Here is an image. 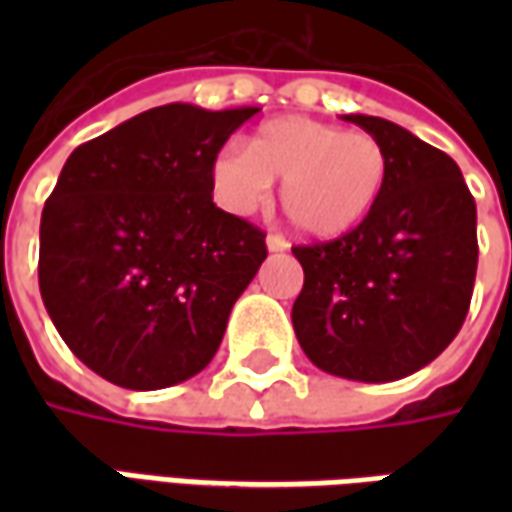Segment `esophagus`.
Listing matches in <instances>:
<instances>
[{
  "label": "esophagus",
  "instance_id": "obj_1",
  "mask_svg": "<svg viewBox=\"0 0 512 512\" xmlns=\"http://www.w3.org/2000/svg\"><path fill=\"white\" fill-rule=\"evenodd\" d=\"M266 246H268V252H285V249H288V241H285V238H282V235H277V233H271L266 238Z\"/></svg>",
  "mask_w": 512,
  "mask_h": 512
}]
</instances>
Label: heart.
Instances as JSON below:
<instances>
[{
	"instance_id": "1",
	"label": "heart",
	"mask_w": 512,
	"mask_h": 512,
	"mask_svg": "<svg viewBox=\"0 0 512 512\" xmlns=\"http://www.w3.org/2000/svg\"><path fill=\"white\" fill-rule=\"evenodd\" d=\"M389 178V158L376 136L343 131L312 117H274L257 128L246 150L222 147L211 183L224 208L252 213L282 180V208L299 233L332 241L373 213Z\"/></svg>"
}]
</instances>
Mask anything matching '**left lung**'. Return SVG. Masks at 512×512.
I'll list each match as a JSON object with an SVG mask.
<instances>
[{
  "mask_svg": "<svg viewBox=\"0 0 512 512\" xmlns=\"http://www.w3.org/2000/svg\"><path fill=\"white\" fill-rule=\"evenodd\" d=\"M345 120L384 145L386 189L348 235L293 246L304 288L290 318L323 373L386 384L430 365L461 332L477 274V208L439 147L384 117Z\"/></svg>",
  "mask_w": 512,
  "mask_h": 512,
  "instance_id": "obj_1",
  "label": "left lung"
}]
</instances>
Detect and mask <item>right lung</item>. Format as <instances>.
Segmentation results:
<instances>
[{
	"label": "right lung",
	"mask_w": 512,
	"mask_h": 512,
	"mask_svg": "<svg viewBox=\"0 0 512 512\" xmlns=\"http://www.w3.org/2000/svg\"><path fill=\"white\" fill-rule=\"evenodd\" d=\"M257 106L147 109L73 150L40 216L57 332L126 389L197 376L266 260V233L213 205L211 161Z\"/></svg>",
	"instance_id": "right-lung-1"
}]
</instances>
